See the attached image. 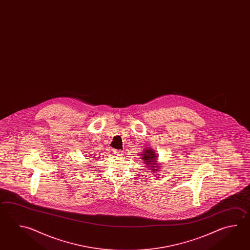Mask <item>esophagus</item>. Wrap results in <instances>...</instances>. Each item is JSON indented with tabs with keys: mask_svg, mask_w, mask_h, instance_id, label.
I'll return each instance as SVG.
<instances>
[{
	"mask_svg": "<svg viewBox=\"0 0 250 250\" xmlns=\"http://www.w3.org/2000/svg\"><path fill=\"white\" fill-rule=\"evenodd\" d=\"M113 152L116 156H122L124 155V152L121 150H114Z\"/></svg>",
	"mask_w": 250,
	"mask_h": 250,
	"instance_id": "esophagus-1",
	"label": "esophagus"
}]
</instances>
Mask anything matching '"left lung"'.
<instances>
[{
  "label": "left lung",
  "instance_id": "8db88e82",
  "mask_svg": "<svg viewBox=\"0 0 250 250\" xmlns=\"http://www.w3.org/2000/svg\"><path fill=\"white\" fill-rule=\"evenodd\" d=\"M140 156H141L142 162L148 168V170H150L154 173H156V172H157V170H159L161 165L160 164H157V157L158 156H156V152L153 149L147 147V148L143 150Z\"/></svg>",
  "mask_w": 250,
  "mask_h": 250
}]
</instances>
